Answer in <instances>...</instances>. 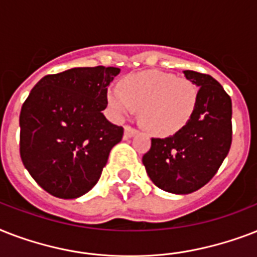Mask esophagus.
<instances>
[{"label": "esophagus", "instance_id": "obj_1", "mask_svg": "<svg viewBox=\"0 0 257 257\" xmlns=\"http://www.w3.org/2000/svg\"><path fill=\"white\" fill-rule=\"evenodd\" d=\"M135 135H137L136 129L132 128V126H129V125L124 126V137H125V139H131V137H133Z\"/></svg>", "mask_w": 257, "mask_h": 257}]
</instances>
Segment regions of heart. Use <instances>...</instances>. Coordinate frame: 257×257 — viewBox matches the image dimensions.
Masks as SVG:
<instances>
[{"label": "heart", "mask_w": 257, "mask_h": 257, "mask_svg": "<svg viewBox=\"0 0 257 257\" xmlns=\"http://www.w3.org/2000/svg\"><path fill=\"white\" fill-rule=\"evenodd\" d=\"M199 90L185 77L161 70H144L125 76L120 88L112 86L106 100L117 117L139 109L140 122L148 132L172 136L188 124L195 113Z\"/></svg>", "instance_id": "1"}]
</instances>
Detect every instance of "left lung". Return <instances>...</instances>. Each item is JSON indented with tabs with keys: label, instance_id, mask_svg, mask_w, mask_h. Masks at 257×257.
I'll list each match as a JSON object with an SVG mask.
<instances>
[{
	"label": "left lung",
	"instance_id": "left-lung-1",
	"mask_svg": "<svg viewBox=\"0 0 257 257\" xmlns=\"http://www.w3.org/2000/svg\"><path fill=\"white\" fill-rule=\"evenodd\" d=\"M199 88L195 113L180 132L152 139L143 156L149 179L160 189L188 195L204 187L227 157L232 143V102L208 74L184 70Z\"/></svg>",
	"mask_w": 257,
	"mask_h": 257
}]
</instances>
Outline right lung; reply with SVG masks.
Here are the masks:
<instances>
[{
	"label": "right lung",
	"mask_w": 257,
	"mask_h": 257,
	"mask_svg": "<svg viewBox=\"0 0 257 257\" xmlns=\"http://www.w3.org/2000/svg\"><path fill=\"white\" fill-rule=\"evenodd\" d=\"M118 68H72L42 77L20 114V155L36 183L60 199L85 195L124 129L106 120V92Z\"/></svg>",
	"instance_id": "add662e5"
}]
</instances>
